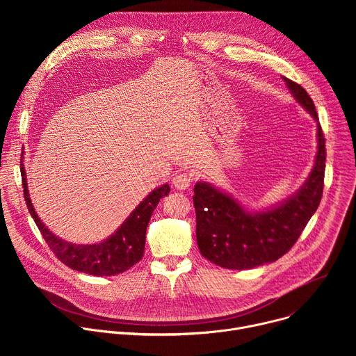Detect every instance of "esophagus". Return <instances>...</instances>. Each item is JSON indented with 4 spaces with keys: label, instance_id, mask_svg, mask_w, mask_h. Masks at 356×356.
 Masks as SVG:
<instances>
[{
    "label": "esophagus",
    "instance_id": "obj_1",
    "mask_svg": "<svg viewBox=\"0 0 356 356\" xmlns=\"http://www.w3.org/2000/svg\"><path fill=\"white\" fill-rule=\"evenodd\" d=\"M193 181V176L190 173H177L175 177H173V186L177 188V190H186L190 187Z\"/></svg>",
    "mask_w": 356,
    "mask_h": 356
}]
</instances>
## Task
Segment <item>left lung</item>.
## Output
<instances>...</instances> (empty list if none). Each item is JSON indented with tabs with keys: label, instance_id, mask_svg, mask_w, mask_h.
<instances>
[{
	"label": "left lung",
	"instance_id": "1",
	"mask_svg": "<svg viewBox=\"0 0 356 356\" xmlns=\"http://www.w3.org/2000/svg\"><path fill=\"white\" fill-rule=\"evenodd\" d=\"M282 79L297 103L317 122L314 168L297 193L262 211L246 210L210 183H195L193 202L198 249L202 257L225 269L245 270L282 258L306 228L323 197L325 139L314 103L300 84Z\"/></svg>",
	"mask_w": 356,
	"mask_h": 356
}]
</instances>
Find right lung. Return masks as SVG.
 I'll return each mask as SVG.
<instances>
[{
  "mask_svg": "<svg viewBox=\"0 0 356 356\" xmlns=\"http://www.w3.org/2000/svg\"><path fill=\"white\" fill-rule=\"evenodd\" d=\"M24 166L22 158L21 176L28 211L31 213L50 250L55 253L62 264L73 270L92 276H114L131 269L142 259L149 220L159 204L161 198L169 194L170 187L168 183L149 193L111 236L103 242L80 245L56 236L38 217L29 197Z\"/></svg>",
  "mask_w": 356,
  "mask_h": 356,
  "instance_id": "right-lung-1",
  "label": "right lung"
}]
</instances>
